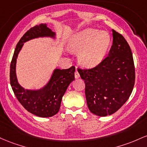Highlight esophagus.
Returning <instances> with one entry per match:
<instances>
[{
  "instance_id": "34e87169",
  "label": "esophagus",
  "mask_w": 147,
  "mask_h": 147,
  "mask_svg": "<svg viewBox=\"0 0 147 147\" xmlns=\"http://www.w3.org/2000/svg\"><path fill=\"white\" fill-rule=\"evenodd\" d=\"M75 78H80V74H79V73L78 72V71H76L75 72Z\"/></svg>"
}]
</instances>
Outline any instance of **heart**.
<instances>
[{"mask_svg": "<svg viewBox=\"0 0 147 147\" xmlns=\"http://www.w3.org/2000/svg\"><path fill=\"white\" fill-rule=\"evenodd\" d=\"M110 43L111 38L108 32L87 28L72 35L68 47L71 51L78 53V60L82 65L92 67L103 60Z\"/></svg>", "mask_w": 147, "mask_h": 147, "instance_id": "obj_1", "label": "heart"}]
</instances>
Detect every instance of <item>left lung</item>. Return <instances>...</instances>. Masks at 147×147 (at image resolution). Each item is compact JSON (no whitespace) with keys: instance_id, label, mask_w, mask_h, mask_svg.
<instances>
[{"instance_id":"left-lung-1","label":"left lung","mask_w":147,"mask_h":147,"mask_svg":"<svg viewBox=\"0 0 147 147\" xmlns=\"http://www.w3.org/2000/svg\"><path fill=\"white\" fill-rule=\"evenodd\" d=\"M113 36V45L105 58L94 68L78 69L85 84L89 110L100 117L113 115L126 103L136 80L131 48L115 30Z\"/></svg>"}]
</instances>
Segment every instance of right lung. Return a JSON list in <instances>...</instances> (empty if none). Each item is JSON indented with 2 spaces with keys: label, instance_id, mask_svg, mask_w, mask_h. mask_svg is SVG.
Segmentation results:
<instances>
[{
  "label": "right lung",
  "instance_id": "add662e5",
  "mask_svg": "<svg viewBox=\"0 0 147 147\" xmlns=\"http://www.w3.org/2000/svg\"><path fill=\"white\" fill-rule=\"evenodd\" d=\"M55 33L47 27L46 24L31 28L21 38L16 45L10 65L9 80L16 98L29 113L40 117H49L58 113L61 100L67 87L75 79V67L67 69L54 70L49 82L38 90H25L19 84L16 75V63L18 54L24 43L37 37L55 38Z\"/></svg>",
  "mask_w": 147,
  "mask_h": 147
}]
</instances>
